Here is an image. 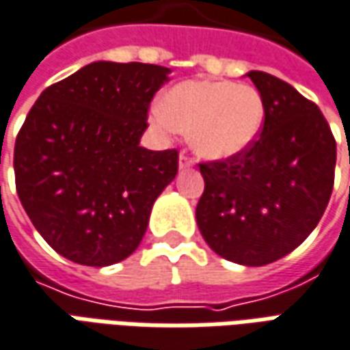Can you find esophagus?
Wrapping results in <instances>:
<instances>
[{
  "label": "esophagus",
  "instance_id": "1",
  "mask_svg": "<svg viewBox=\"0 0 350 350\" xmlns=\"http://www.w3.org/2000/svg\"><path fill=\"white\" fill-rule=\"evenodd\" d=\"M195 165L193 157H189L187 153H180V170H185V168H191Z\"/></svg>",
  "mask_w": 350,
  "mask_h": 350
}]
</instances>
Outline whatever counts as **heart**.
<instances>
[{"mask_svg": "<svg viewBox=\"0 0 350 350\" xmlns=\"http://www.w3.org/2000/svg\"><path fill=\"white\" fill-rule=\"evenodd\" d=\"M265 121L260 90L231 81H183L151 109L161 133H191L200 157L229 159L258 140Z\"/></svg>", "mask_w": 350, "mask_h": 350, "instance_id": "b5f03b06", "label": "heart"}]
</instances>
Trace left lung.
<instances>
[{
	"mask_svg": "<svg viewBox=\"0 0 350 350\" xmlns=\"http://www.w3.org/2000/svg\"><path fill=\"white\" fill-rule=\"evenodd\" d=\"M265 104L248 150L200 163L197 226L217 256L260 267L284 258L319 226L336 172V138L319 106L282 79L246 73Z\"/></svg>",
	"mask_w": 350,
	"mask_h": 350,
	"instance_id": "1",
	"label": "left lung"
}]
</instances>
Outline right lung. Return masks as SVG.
I'll use <instances>...</instances> for the list:
<instances>
[{"label": "right lung", "mask_w": 350, "mask_h": 350, "mask_svg": "<svg viewBox=\"0 0 350 350\" xmlns=\"http://www.w3.org/2000/svg\"><path fill=\"white\" fill-rule=\"evenodd\" d=\"M168 73L100 60L47 87L30 109L14 144L16 193L60 256L106 267L142 243L153 202L178 172V151L140 146Z\"/></svg>", "instance_id": "right-lung-1"}]
</instances>
